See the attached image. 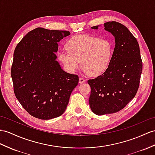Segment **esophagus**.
Wrapping results in <instances>:
<instances>
[{
	"instance_id": "obj_1",
	"label": "esophagus",
	"mask_w": 155,
	"mask_h": 155,
	"mask_svg": "<svg viewBox=\"0 0 155 155\" xmlns=\"http://www.w3.org/2000/svg\"><path fill=\"white\" fill-rule=\"evenodd\" d=\"M85 81V80L84 78H80V80H79V83H80V84H83V83H84Z\"/></svg>"
}]
</instances>
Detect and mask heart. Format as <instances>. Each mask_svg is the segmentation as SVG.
<instances>
[{"mask_svg": "<svg viewBox=\"0 0 155 155\" xmlns=\"http://www.w3.org/2000/svg\"><path fill=\"white\" fill-rule=\"evenodd\" d=\"M67 51L60 50L58 58L64 69L73 73L79 68L80 61L85 72L93 76L107 70L112 54V46L107 39L90 35L71 37L66 43Z\"/></svg>", "mask_w": 155, "mask_h": 155, "instance_id": "obj_1", "label": "heart"}]
</instances>
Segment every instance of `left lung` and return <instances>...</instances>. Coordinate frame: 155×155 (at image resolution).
<instances>
[{"instance_id": "8db88e82", "label": "left lung", "mask_w": 155, "mask_h": 155, "mask_svg": "<svg viewBox=\"0 0 155 155\" xmlns=\"http://www.w3.org/2000/svg\"><path fill=\"white\" fill-rule=\"evenodd\" d=\"M104 26L114 36L116 45L107 69L87 81L91 87L89 105L97 115L115 113L125 107L136 95L143 70L138 42L129 29L114 21Z\"/></svg>"}]
</instances>
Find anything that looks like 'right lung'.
<instances>
[{
    "instance_id": "right-lung-1",
    "label": "right lung",
    "mask_w": 155,
    "mask_h": 155,
    "mask_svg": "<svg viewBox=\"0 0 155 155\" xmlns=\"http://www.w3.org/2000/svg\"><path fill=\"white\" fill-rule=\"evenodd\" d=\"M68 31L37 28L15 48L11 76L16 99L30 115L41 120L61 116L78 84V75L64 71L56 61L58 42Z\"/></svg>"
}]
</instances>
